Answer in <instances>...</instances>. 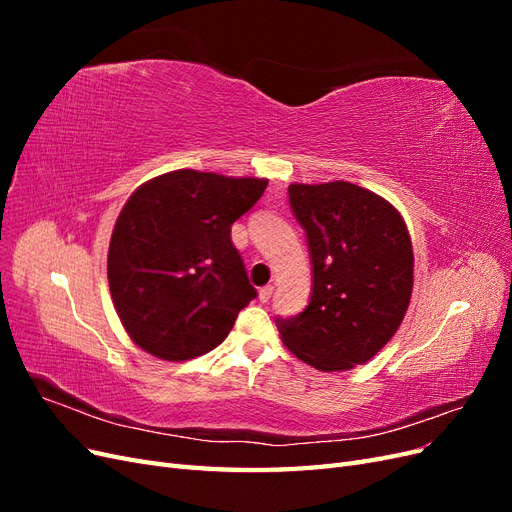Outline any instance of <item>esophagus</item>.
<instances>
[{
	"label": "esophagus",
	"instance_id": "obj_1",
	"mask_svg": "<svg viewBox=\"0 0 512 512\" xmlns=\"http://www.w3.org/2000/svg\"><path fill=\"white\" fill-rule=\"evenodd\" d=\"M271 294H273V286L267 284V286H262V288L258 290V299H260L262 303H267V301L271 299Z\"/></svg>",
	"mask_w": 512,
	"mask_h": 512
}]
</instances>
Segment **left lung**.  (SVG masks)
Segmentation results:
<instances>
[{
  "instance_id": "1",
  "label": "left lung",
  "mask_w": 512,
  "mask_h": 512,
  "mask_svg": "<svg viewBox=\"0 0 512 512\" xmlns=\"http://www.w3.org/2000/svg\"><path fill=\"white\" fill-rule=\"evenodd\" d=\"M288 200L307 237L312 297L277 318L286 348L320 371L367 363L399 329L412 294L414 254L399 211L348 181L292 183Z\"/></svg>"
}]
</instances>
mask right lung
Masks as SVG:
<instances>
[{
    "label": "right lung",
    "mask_w": 512,
    "mask_h": 512,
    "mask_svg": "<svg viewBox=\"0 0 512 512\" xmlns=\"http://www.w3.org/2000/svg\"><path fill=\"white\" fill-rule=\"evenodd\" d=\"M267 179L173 170L143 183L121 209L108 245V286L136 346L188 361L220 346L256 299L230 226Z\"/></svg>",
    "instance_id": "obj_1"
}]
</instances>
